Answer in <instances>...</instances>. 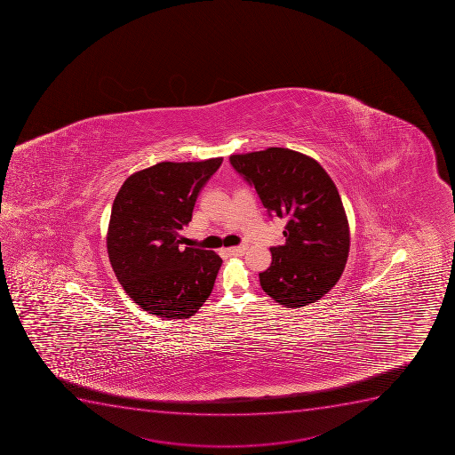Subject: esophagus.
<instances>
[{
    "mask_svg": "<svg viewBox=\"0 0 455 455\" xmlns=\"http://www.w3.org/2000/svg\"><path fill=\"white\" fill-rule=\"evenodd\" d=\"M246 251H248V246H244V244H242V246H235V248L225 249V252L231 255V257H242Z\"/></svg>",
    "mask_w": 455,
    "mask_h": 455,
    "instance_id": "esophagus-1",
    "label": "esophagus"
}]
</instances>
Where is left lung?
Here are the masks:
<instances>
[{
    "mask_svg": "<svg viewBox=\"0 0 455 455\" xmlns=\"http://www.w3.org/2000/svg\"><path fill=\"white\" fill-rule=\"evenodd\" d=\"M231 166L257 189L270 216L288 220L282 246L259 273L264 292L299 308L328 293L341 277L350 230L337 187L315 158L288 148L233 154Z\"/></svg>",
    "mask_w": 455,
    "mask_h": 455,
    "instance_id": "left-lung-1",
    "label": "left lung"
}]
</instances>
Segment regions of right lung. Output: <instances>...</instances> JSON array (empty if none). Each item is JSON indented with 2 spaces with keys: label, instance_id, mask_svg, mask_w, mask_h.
Returning a JSON list of instances; mask_svg holds the SVG:
<instances>
[{
  "label": "right lung",
  "instance_id": "right-lung-1",
  "mask_svg": "<svg viewBox=\"0 0 455 455\" xmlns=\"http://www.w3.org/2000/svg\"><path fill=\"white\" fill-rule=\"evenodd\" d=\"M220 163H157L129 176L114 198L109 262L127 295L149 315L188 319L212 293L222 259L213 251H180V231Z\"/></svg>",
  "mask_w": 455,
  "mask_h": 455
}]
</instances>
